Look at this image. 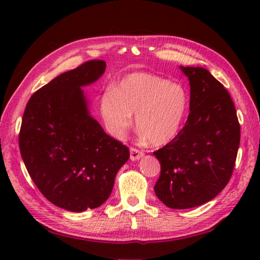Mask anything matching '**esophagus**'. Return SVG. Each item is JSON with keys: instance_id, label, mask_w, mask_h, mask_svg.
<instances>
[{"instance_id": "esophagus-1", "label": "esophagus", "mask_w": 260, "mask_h": 260, "mask_svg": "<svg viewBox=\"0 0 260 260\" xmlns=\"http://www.w3.org/2000/svg\"><path fill=\"white\" fill-rule=\"evenodd\" d=\"M143 155H144V152L141 151V149H138L136 147H131L130 148V159L131 160H138Z\"/></svg>"}]
</instances>
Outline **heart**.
I'll list each match as a JSON object with an SVG mask.
<instances>
[{"label": "heart", "mask_w": 260, "mask_h": 260, "mask_svg": "<svg viewBox=\"0 0 260 260\" xmlns=\"http://www.w3.org/2000/svg\"><path fill=\"white\" fill-rule=\"evenodd\" d=\"M188 105V93L182 84L153 74L135 73L102 95L100 111L106 129L118 139L124 137L132 123V113H137L141 136L159 146L178 136Z\"/></svg>", "instance_id": "b5f03b06"}]
</instances>
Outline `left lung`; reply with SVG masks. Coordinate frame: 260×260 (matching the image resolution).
<instances>
[{"instance_id":"obj_1","label":"left lung","mask_w":260,"mask_h":260,"mask_svg":"<svg viewBox=\"0 0 260 260\" xmlns=\"http://www.w3.org/2000/svg\"><path fill=\"white\" fill-rule=\"evenodd\" d=\"M191 86L190 114L178 136L154 155L160 162L156 196L172 209L203 205L229 182L241 128L229 92L207 69L183 67Z\"/></svg>"}]
</instances>
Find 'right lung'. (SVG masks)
I'll return each instance as SVG.
<instances>
[{"mask_svg": "<svg viewBox=\"0 0 260 260\" xmlns=\"http://www.w3.org/2000/svg\"><path fill=\"white\" fill-rule=\"evenodd\" d=\"M105 68L92 59L54 78L32 94L22 116L19 149L29 175L46 200L69 211L100 207L130 157L90 116L81 90Z\"/></svg>", "mask_w": 260, "mask_h": 260, "instance_id": "1", "label": "right lung"}]
</instances>
